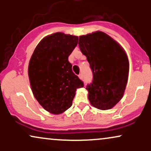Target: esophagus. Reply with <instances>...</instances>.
Returning a JSON list of instances; mask_svg holds the SVG:
<instances>
[{"mask_svg":"<svg viewBox=\"0 0 151 151\" xmlns=\"http://www.w3.org/2000/svg\"><path fill=\"white\" fill-rule=\"evenodd\" d=\"M79 77L81 79H83V74H79Z\"/></svg>","mask_w":151,"mask_h":151,"instance_id":"esophagus-1","label":"esophagus"}]
</instances>
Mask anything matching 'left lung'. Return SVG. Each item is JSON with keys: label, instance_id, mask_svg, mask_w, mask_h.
Returning <instances> with one entry per match:
<instances>
[{"label": "left lung", "instance_id": "obj_1", "mask_svg": "<svg viewBox=\"0 0 151 151\" xmlns=\"http://www.w3.org/2000/svg\"><path fill=\"white\" fill-rule=\"evenodd\" d=\"M79 45L93 74L86 87L90 103L101 110L111 109L121 99L127 84L129 62L125 51L101 31L80 36Z\"/></svg>", "mask_w": 151, "mask_h": 151}]
</instances>
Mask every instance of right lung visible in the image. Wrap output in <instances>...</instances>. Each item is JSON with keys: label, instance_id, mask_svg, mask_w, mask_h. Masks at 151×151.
Here are the masks:
<instances>
[{"label": "right lung", "instance_id": "right-lung-1", "mask_svg": "<svg viewBox=\"0 0 151 151\" xmlns=\"http://www.w3.org/2000/svg\"><path fill=\"white\" fill-rule=\"evenodd\" d=\"M77 43V36L56 32L45 37L31 57L28 75L32 93L52 114H60L70 108L76 89L84 86L68 60Z\"/></svg>", "mask_w": 151, "mask_h": 151}]
</instances>
